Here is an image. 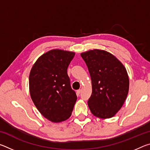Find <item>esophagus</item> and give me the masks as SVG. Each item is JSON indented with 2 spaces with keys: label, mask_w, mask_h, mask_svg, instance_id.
I'll list each match as a JSON object with an SVG mask.
<instances>
[{
  "label": "esophagus",
  "mask_w": 150,
  "mask_h": 150,
  "mask_svg": "<svg viewBox=\"0 0 150 150\" xmlns=\"http://www.w3.org/2000/svg\"><path fill=\"white\" fill-rule=\"evenodd\" d=\"M81 91H82V90H81V89H79V90L77 91V94L78 95H80L81 93Z\"/></svg>",
  "instance_id": "obj_1"
}]
</instances>
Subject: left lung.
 <instances>
[{
	"mask_svg": "<svg viewBox=\"0 0 150 150\" xmlns=\"http://www.w3.org/2000/svg\"><path fill=\"white\" fill-rule=\"evenodd\" d=\"M92 82L88 106L94 116L109 118L120 110L127 97L129 78L126 68L110 53L93 50L81 54Z\"/></svg>",
	"mask_w": 150,
	"mask_h": 150,
	"instance_id": "obj_1",
	"label": "left lung"
}]
</instances>
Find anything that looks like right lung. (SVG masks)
Returning <instances> with one entry per match:
<instances>
[{
	"label": "right lung",
	"mask_w": 150,
	"mask_h": 150,
	"mask_svg": "<svg viewBox=\"0 0 150 150\" xmlns=\"http://www.w3.org/2000/svg\"><path fill=\"white\" fill-rule=\"evenodd\" d=\"M74 56V52L50 50L38 59L30 71L32 100L40 112L53 122L69 118L77 100L67 71Z\"/></svg>",
	"instance_id": "add662e5"
}]
</instances>
